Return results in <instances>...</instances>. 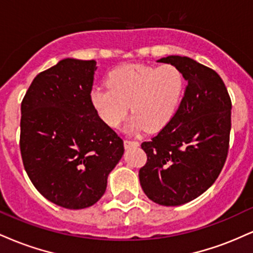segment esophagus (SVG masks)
<instances>
[{"label":"esophagus","instance_id":"34e87169","mask_svg":"<svg viewBox=\"0 0 253 253\" xmlns=\"http://www.w3.org/2000/svg\"><path fill=\"white\" fill-rule=\"evenodd\" d=\"M124 145L126 149H129V147H136L139 146V141L136 140H128V139H125Z\"/></svg>","mask_w":253,"mask_h":253}]
</instances>
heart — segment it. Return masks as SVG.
<instances>
[{
    "instance_id": "1",
    "label": "heart",
    "mask_w": 253,
    "mask_h": 253,
    "mask_svg": "<svg viewBox=\"0 0 253 253\" xmlns=\"http://www.w3.org/2000/svg\"><path fill=\"white\" fill-rule=\"evenodd\" d=\"M184 88V76L175 65L127 64L107 75V86L91 89L90 102L110 127L123 123L129 104L133 117L128 129L153 132L164 128L175 117Z\"/></svg>"
}]
</instances>
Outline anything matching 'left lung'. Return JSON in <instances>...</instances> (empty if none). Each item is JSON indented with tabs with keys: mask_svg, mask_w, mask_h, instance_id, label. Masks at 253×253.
Masks as SVG:
<instances>
[{
	"mask_svg": "<svg viewBox=\"0 0 253 253\" xmlns=\"http://www.w3.org/2000/svg\"><path fill=\"white\" fill-rule=\"evenodd\" d=\"M188 81L175 117L141 149L147 162L139 179L150 200L179 206L196 199L215 182L228 155L232 102L221 77L188 57L169 56Z\"/></svg>",
	"mask_w": 253,
	"mask_h": 253,
	"instance_id": "obj_1",
	"label": "left lung"
}]
</instances>
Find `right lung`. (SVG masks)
<instances>
[{"label":"right lung","mask_w":253,"mask_h":253,"mask_svg":"<svg viewBox=\"0 0 253 253\" xmlns=\"http://www.w3.org/2000/svg\"><path fill=\"white\" fill-rule=\"evenodd\" d=\"M95 60L66 58L40 72L21 102L20 151L42 195L68 210L102 197L124 141L90 102Z\"/></svg>","instance_id":"obj_1"}]
</instances>
